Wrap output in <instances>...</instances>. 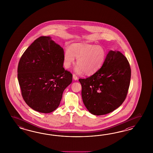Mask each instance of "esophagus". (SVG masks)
<instances>
[{"instance_id":"1","label":"esophagus","mask_w":153,"mask_h":153,"mask_svg":"<svg viewBox=\"0 0 153 153\" xmlns=\"http://www.w3.org/2000/svg\"><path fill=\"white\" fill-rule=\"evenodd\" d=\"M73 79L74 80H77L78 79V77H77V76L76 75V74H73Z\"/></svg>"}]
</instances>
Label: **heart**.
<instances>
[{
  "mask_svg": "<svg viewBox=\"0 0 153 153\" xmlns=\"http://www.w3.org/2000/svg\"><path fill=\"white\" fill-rule=\"evenodd\" d=\"M75 56L77 65L74 68L77 74L84 72L87 75L94 74L102 67L106 58L105 50L97 45L76 43L65 49L63 56L64 66L70 68L74 63Z\"/></svg>",
  "mask_w": 153,
  "mask_h": 153,
  "instance_id": "obj_1",
  "label": "heart"
}]
</instances>
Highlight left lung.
Listing matches in <instances>:
<instances>
[{"label":"left lung","instance_id":"1","mask_svg":"<svg viewBox=\"0 0 153 153\" xmlns=\"http://www.w3.org/2000/svg\"><path fill=\"white\" fill-rule=\"evenodd\" d=\"M128 61L119 51H110L100 69L86 79H79L85 106L94 115L114 111L125 101L130 86Z\"/></svg>","mask_w":153,"mask_h":153}]
</instances>
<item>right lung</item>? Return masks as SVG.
Segmentation results:
<instances>
[{"instance_id": "add662e5", "label": "right lung", "mask_w": 153, "mask_h": 153, "mask_svg": "<svg viewBox=\"0 0 153 153\" xmlns=\"http://www.w3.org/2000/svg\"><path fill=\"white\" fill-rule=\"evenodd\" d=\"M64 50L51 36L37 38L25 51L17 77L26 103L35 111L49 113L59 105L63 93L72 81L63 68Z\"/></svg>"}]
</instances>
